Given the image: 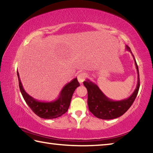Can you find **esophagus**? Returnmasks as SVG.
I'll return each instance as SVG.
<instances>
[{
    "mask_svg": "<svg viewBox=\"0 0 153 153\" xmlns=\"http://www.w3.org/2000/svg\"><path fill=\"white\" fill-rule=\"evenodd\" d=\"M86 77L87 74L86 73H80L77 76V79H78V82L80 84H82L85 81V79H86Z\"/></svg>",
    "mask_w": 153,
    "mask_h": 153,
    "instance_id": "34e87169",
    "label": "esophagus"
}]
</instances>
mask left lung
Returning <instances> with one entry per match:
<instances>
[{
    "instance_id": "1",
    "label": "left lung",
    "mask_w": 153,
    "mask_h": 153,
    "mask_svg": "<svg viewBox=\"0 0 153 153\" xmlns=\"http://www.w3.org/2000/svg\"><path fill=\"white\" fill-rule=\"evenodd\" d=\"M126 48L131 53L138 72V82L136 88L130 97L121 100H113L106 97L94 83L89 79H86V81L84 82V85L88 90V105L89 111L97 118L102 120H113L120 117L129 109L138 94L140 88L138 67L130 48L126 45Z\"/></svg>"
}]
</instances>
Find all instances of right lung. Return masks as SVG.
<instances>
[{"label": "right lung", "mask_w": 153, "mask_h": 153, "mask_svg": "<svg viewBox=\"0 0 153 153\" xmlns=\"http://www.w3.org/2000/svg\"><path fill=\"white\" fill-rule=\"evenodd\" d=\"M17 73L20 91L25 102L33 113L38 117L43 119H55L65 113L70 105L72 95L75 90L77 87L79 86L77 79L74 78L63 88L59 97L56 100L51 102H42L33 98L25 91L21 82L18 71Z\"/></svg>", "instance_id": "right-lung-1"}]
</instances>
